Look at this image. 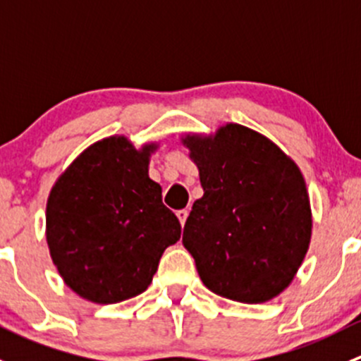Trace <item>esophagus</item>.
<instances>
[{
	"label": "esophagus",
	"instance_id": "1",
	"mask_svg": "<svg viewBox=\"0 0 361 361\" xmlns=\"http://www.w3.org/2000/svg\"><path fill=\"white\" fill-rule=\"evenodd\" d=\"M176 214H178V220H180V224L185 225V221H187V218H188V209H180Z\"/></svg>",
	"mask_w": 361,
	"mask_h": 361
}]
</instances>
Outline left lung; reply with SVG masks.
I'll list each match as a JSON object with an SVG mask.
<instances>
[{
	"instance_id": "1",
	"label": "left lung",
	"mask_w": 361,
	"mask_h": 361,
	"mask_svg": "<svg viewBox=\"0 0 361 361\" xmlns=\"http://www.w3.org/2000/svg\"><path fill=\"white\" fill-rule=\"evenodd\" d=\"M183 145L204 195L183 228V246L213 293L262 304L292 283L311 241V204L297 164L239 123Z\"/></svg>"
}]
</instances>
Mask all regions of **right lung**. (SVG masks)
<instances>
[{"mask_svg":"<svg viewBox=\"0 0 361 361\" xmlns=\"http://www.w3.org/2000/svg\"><path fill=\"white\" fill-rule=\"evenodd\" d=\"M157 145L136 150L127 137L90 145L52 187L47 243L64 283L96 304L143 293L167 246L181 235L162 188L148 176Z\"/></svg>","mask_w":361,"mask_h":361,"instance_id":"add662e5","label":"right lung"}]
</instances>
